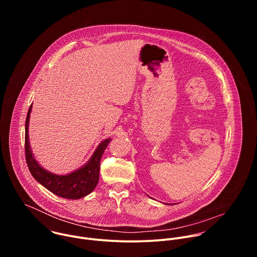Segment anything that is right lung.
Instances as JSON below:
<instances>
[{"mask_svg":"<svg viewBox=\"0 0 257 257\" xmlns=\"http://www.w3.org/2000/svg\"><path fill=\"white\" fill-rule=\"evenodd\" d=\"M32 111V103L29 106L25 121V157L28 169L40 184L62 198L80 199L93 191L99 178V162L107 144L112 139L106 138L101 141L89 160L79 169L66 175L52 173L41 166L35 160L29 142V120Z\"/></svg>","mask_w":257,"mask_h":257,"instance_id":"right-lung-1","label":"right lung"}]
</instances>
